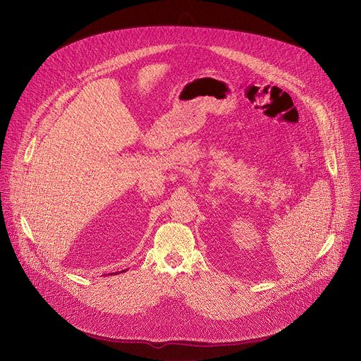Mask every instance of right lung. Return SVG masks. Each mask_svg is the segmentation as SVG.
<instances>
[{
    "label": "right lung",
    "instance_id": "right-lung-1",
    "mask_svg": "<svg viewBox=\"0 0 361 361\" xmlns=\"http://www.w3.org/2000/svg\"><path fill=\"white\" fill-rule=\"evenodd\" d=\"M123 271H126V270H121V271H119V273H123ZM118 271L116 273H111V274H108V276H112V274H119ZM104 276H106V274H104Z\"/></svg>",
    "mask_w": 361,
    "mask_h": 361
}]
</instances>
